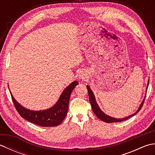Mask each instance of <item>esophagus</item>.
<instances>
[{"label": "esophagus", "mask_w": 155, "mask_h": 155, "mask_svg": "<svg viewBox=\"0 0 155 155\" xmlns=\"http://www.w3.org/2000/svg\"><path fill=\"white\" fill-rule=\"evenodd\" d=\"M81 78H85L84 74H82V75H81Z\"/></svg>", "instance_id": "esophagus-1"}]
</instances>
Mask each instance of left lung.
<instances>
[{
  "instance_id": "obj_1",
  "label": "left lung",
  "mask_w": 155,
  "mask_h": 155,
  "mask_svg": "<svg viewBox=\"0 0 155 155\" xmlns=\"http://www.w3.org/2000/svg\"><path fill=\"white\" fill-rule=\"evenodd\" d=\"M149 84V83H148ZM149 85V84H148ZM87 90H88V96H89V101H90V103L91 104V107H92V109H93L94 113L96 114V116L101 119V120H103L105 123H118V122H121V121H124L125 120L128 119V118H129L130 117H132L134 115H135L137 113H139V110L141 109V108H142L143 105L144 104V100H145V97H144L143 101L142 102V103L140 104V107L139 108V110H138L135 113H134L133 114L130 115V116H128L126 118H113V117H110L109 116H108L106 114H104L103 111H102L100 108L98 107V104L97 103L96 101H95V98L94 96V94L93 92H92L91 89L90 88V87L88 86H87ZM148 88V86H147Z\"/></svg>"
}]
</instances>
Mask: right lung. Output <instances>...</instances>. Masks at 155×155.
<instances>
[{
	"mask_svg": "<svg viewBox=\"0 0 155 155\" xmlns=\"http://www.w3.org/2000/svg\"><path fill=\"white\" fill-rule=\"evenodd\" d=\"M78 84L77 81L72 82L65 88L54 107L42 111L27 109L15 101L11 93V94L15 108L23 118L41 127H56L60 124L64 119L68 112L71 93Z\"/></svg>",
	"mask_w": 155,
	"mask_h": 155,
	"instance_id": "obj_1",
	"label": "right lung"
}]
</instances>
